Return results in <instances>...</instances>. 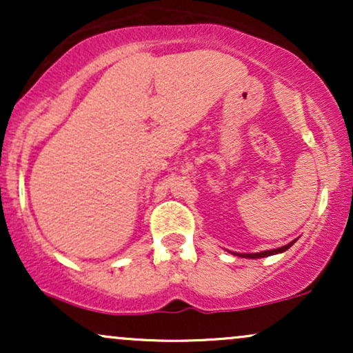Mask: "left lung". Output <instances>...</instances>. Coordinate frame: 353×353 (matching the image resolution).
<instances>
[{
  "label": "left lung",
  "instance_id": "obj_1",
  "mask_svg": "<svg viewBox=\"0 0 353 353\" xmlns=\"http://www.w3.org/2000/svg\"><path fill=\"white\" fill-rule=\"evenodd\" d=\"M295 241L289 242L287 245H282L279 247V249H272V250H262V252H255V254H237V252H232L234 255H237V257H244V259H261V257H269V255H275V254H282L285 252L287 249H290L292 247Z\"/></svg>",
  "mask_w": 353,
  "mask_h": 353
}]
</instances>
